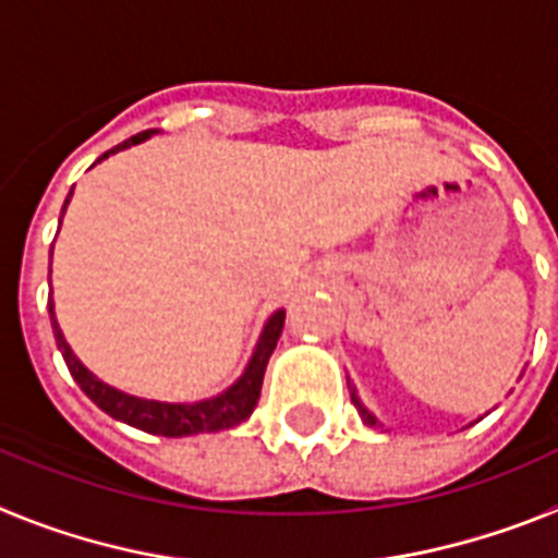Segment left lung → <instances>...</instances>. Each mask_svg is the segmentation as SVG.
<instances>
[{"label":"left lung","mask_w":558,"mask_h":558,"mask_svg":"<svg viewBox=\"0 0 558 558\" xmlns=\"http://www.w3.org/2000/svg\"><path fill=\"white\" fill-rule=\"evenodd\" d=\"M349 391H352V402H354V408H357L360 416H363V422H366V425H372V427H383V422H379V418L374 416V413L368 411V408L363 405V402H360V397H357V391H354L352 383H349Z\"/></svg>","instance_id":"8db88e82"}]
</instances>
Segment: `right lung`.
<instances>
[{"mask_svg":"<svg viewBox=\"0 0 558 558\" xmlns=\"http://www.w3.org/2000/svg\"><path fill=\"white\" fill-rule=\"evenodd\" d=\"M153 133H159V131L150 128V131L136 133V136L125 140L122 145L102 153L97 161L108 159L111 153L128 150V147L150 140ZM72 190H75V186H72ZM69 198H72V192H69ZM66 204H63V211H66ZM63 211H61V218H63ZM49 274H52V251H49ZM47 310H49V322H52V332H56L58 349H61L69 374L75 377L81 391L86 393V397L92 399L100 411H106L108 416L120 418V422L136 427V430L153 433V436H170V438L195 436V433L229 430V427L245 422V418L254 413L256 399H259V391H263L265 366H268L270 354H274L276 349V340H279V335H282V327H284V310L270 313L263 332H259V340H256L254 352H251L248 363H245L243 374H240V377H236L226 391H220L218 397L198 399V402H159V399L133 397V393L120 391V388L108 386V383H102L100 377H95V374L88 372L81 360H77V354L72 352V347H69L66 338H63L61 324H58L56 318V302H52V293H49Z\"/></svg>","mask_w":558,"mask_h":558,"instance_id":"right-lung-1","label":"right lung"}]
</instances>
